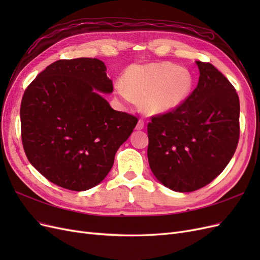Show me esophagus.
I'll return each instance as SVG.
<instances>
[{
  "label": "esophagus",
  "mask_w": 260,
  "mask_h": 260,
  "mask_svg": "<svg viewBox=\"0 0 260 260\" xmlns=\"http://www.w3.org/2000/svg\"><path fill=\"white\" fill-rule=\"evenodd\" d=\"M143 128H144V120H143V119H140V120L138 121V123H137L136 129H137V130H142Z\"/></svg>",
  "instance_id": "obj_1"
}]
</instances>
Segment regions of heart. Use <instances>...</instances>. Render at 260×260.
<instances>
[{
    "label": "heart",
    "mask_w": 260,
    "mask_h": 260,
    "mask_svg": "<svg viewBox=\"0 0 260 260\" xmlns=\"http://www.w3.org/2000/svg\"><path fill=\"white\" fill-rule=\"evenodd\" d=\"M193 77L187 69L170 62H152L128 68L124 80L115 82L117 95L128 104L141 99L146 114L156 115L172 111L190 95Z\"/></svg>",
    "instance_id": "1"
}]
</instances>
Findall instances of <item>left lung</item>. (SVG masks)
<instances>
[{"instance_id":"8db88e82","label":"left lung","mask_w":260,"mask_h":260,"mask_svg":"<svg viewBox=\"0 0 260 260\" xmlns=\"http://www.w3.org/2000/svg\"><path fill=\"white\" fill-rule=\"evenodd\" d=\"M198 86L174 111L147 124V158L160 183L193 192L217 178L240 138V100L230 81L209 62L196 61Z\"/></svg>"}]
</instances>
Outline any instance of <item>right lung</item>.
Listing matches in <instances>:
<instances>
[{"instance_id":"add662e5","label":"right lung","mask_w":260,"mask_h":260,"mask_svg":"<svg viewBox=\"0 0 260 260\" xmlns=\"http://www.w3.org/2000/svg\"><path fill=\"white\" fill-rule=\"evenodd\" d=\"M113 92L98 58L59 59L46 67L21 100V141L27 158L52 183L85 191L111 171L116 152L138 118L102 96Z\"/></svg>"}]
</instances>
